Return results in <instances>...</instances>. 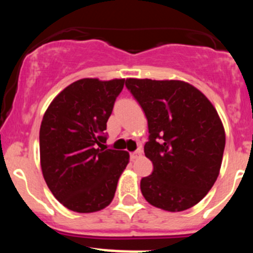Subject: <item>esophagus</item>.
<instances>
[{
	"mask_svg": "<svg viewBox=\"0 0 253 253\" xmlns=\"http://www.w3.org/2000/svg\"><path fill=\"white\" fill-rule=\"evenodd\" d=\"M141 155H143V150H136L135 152H132L130 153V159H132V161H134V159H136V158H139V157H140Z\"/></svg>",
	"mask_w": 253,
	"mask_h": 253,
	"instance_id": "esophagus-1",
	"label": "esophagus"
}]
</instances>
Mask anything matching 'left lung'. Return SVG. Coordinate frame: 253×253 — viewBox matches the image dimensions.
Segmentation results:
<instances>
[{
	"mask_svg": "<svg viewBox=\"0 0 253 253\" xmlns=\"http://www.w3.org/2000/svg\"><path fill=\"white\" fill-rule=\"evenodd\" d=\"M126 86L149 124L144 152L153 171L140 181L141 194L163 211L189 210L207 195L221 168L226 136L215 107L184 81L127 78Z\"/></svg>",
	"mask_w": 253,
	"mask_h": 253,
	"instance_id": "left-lung-1",
	"label": "left lung"
}]
</instances>
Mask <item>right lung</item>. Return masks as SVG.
<instances>
[{
  "label": "right lung",
  "mask_w": 253,
  "mask_h": 253,
  "mask_svg": "<svg viewBox=\"0 0 253 253\" xmlns=\"http://www.w3.org/2000/svg\"><path fill=\"white\" fill-rule=\"evenodd\" d=\"M125 78H82L63 89L43 114L40 165L53 196L68 210L94 213L110 205L129 162L127 151L100 149Z\"/></svg>",
  "instance_id": "add662e5"
}]
</instances>
